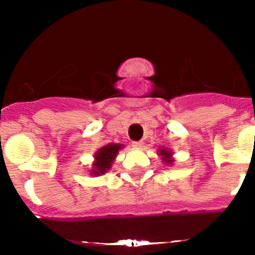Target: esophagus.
<instances>
[{
  "label": "esophagus",
  "instance_id": "esophagus-1",
  "mask_svg": "<svg viewBox=\"0 0 255 255\" xmlns=\"http://www.w3.org/2000/svg\"><path fill=\"white\" fill-rule=\"evenodd\" d=\"M132 145L134 146V148H142L143 142L142 140H134V142H132Z\"/></svg>",
  "mask_w": 255,
  "mask_h": 255
}]
</instances>
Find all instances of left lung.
<instances>
[{
    "mask_svg": "<svg viewBox=\"0 0 255 255\" xmlns=\"http://www.w3.org/2000/svg\"><path fill=\"white\" fill-rule=\"evenodd\" d=\"M159 154H160V155H163L164 156V161H166V163H171V159H170V156H171V153L169 150H166V149H160V150H159Z\"/></svg>",
    "mask_w": 255,
    "mask_h": 255,
    "instance_id": "left-lung-1",
    "label": "left lung"
}]
</instances>
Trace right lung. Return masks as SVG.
Masks as SVG:
<instances>
[{
	"label": "right lung",
	"instance_id": "1",
	"mask_svg": "<svg viewBox=\"0 0 255 255\" xmlns=\"http://www.w3.org/2000/svg\"><path fill=\"white\" fill-rule=\"evenodd\" d=\"M122 148L121 144H109L100 149L95 155V163H94V170L91 173L94 175H100V174H105L110 168H111L112 161L115 160L116 155H117L118 150Z\"/></svg>",
	"mask_w": 255,
	"mask_h": 255
}]
</instances>
